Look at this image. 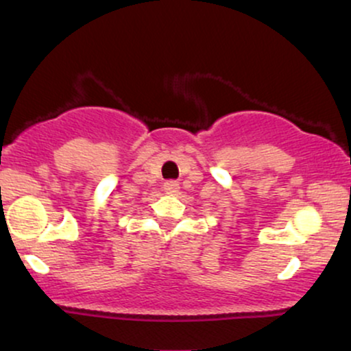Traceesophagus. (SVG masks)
I'll list each match as a JSON object with an SVG mask.
<instances>
[{"label":"esophagus","instance_id":"1","mask_svg":"<svg viewBox=\"0 0 351 351\" xmlns=\"http://www.w3.org/2000/svg\"><path fill=\"white\" fill-rule=\"evenodd\" d=\"M163 189L168 193V195H175V193H178L180 183H178V181H175V180H170V181H167V183L163 184Z\"/></svg>","mask_w":351,"mask_h":351}]
</instances>
